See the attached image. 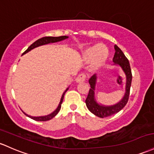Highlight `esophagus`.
Segmentation results:
<instances>
[{"label": "esophagus", "instance_id": "esophagus-1", "mask_svg": "<svg viewBox=\"0 0 154 154\" xmlns=\"http://www.w3.org/2000/svg\"><path fill=\"white\" fill-rule=\"evenodd\" d=\"M86 76L85 74H80L77 77H76L75 81L77 82H82L85 80Z\"/></svg>", "mask_w": 154, "mask_h": 154}]
</instances>
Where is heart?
<instances>
[{
	"label": "heart",
	"mask_w": 154,
	"mask_h": 154,
	"mask_svg": "<svg viewBox=\"0 0 154 154\" xmlns=\"http://www.w3.org/2000/svg\"><path fill=\"white\" fill-rule=\"evenodd\" d=\"M107 57L108 50L104 45H94L88 47L82 52L84 60L91 61V66L94 69H97L103 66Z\"/></svg>",
	"instance_id": "1"
}]
</instances>
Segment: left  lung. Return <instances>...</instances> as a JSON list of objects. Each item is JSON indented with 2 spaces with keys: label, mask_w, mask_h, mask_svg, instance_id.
<instances>
[{
  "label": "left lung",
  "mask_w": 154,
  "mask_h": 154,
  "mask_svg": "<svg viewBox=\"0 0 154 154\" xmlns=\"http://www.w3.org/2000/svg\"><path fill=\"white\" fill-rule=\"evenodd\" d=\"M114 58L112 61L115 64H118L123 69L126 74V93L121 102L118 104L112 106H102L98 104L94 99V90H95V85L96 82V74L93 75L89 80V84L91 85V88L89 91L88 95L85 99V104L88 109L91 111L93 114L98 116L99 118H106L108 116H111L121 111L127 104L129 100L130 88L131 85V80H132V74H131V67L127 58L125 56L122 50L118 47L117 45H115Z\"/></svg>",
  "instance_id": "8db88e82"
}]
</instances>
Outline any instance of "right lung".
Returning <instances> with one entry per match:
<instances>
[{"label": "right lung", "mask_w": 154, "mask_h": 154, "mask_svg": "<svg viewBox=\"0 0 154 154\" xmlns=\"http://www.w3.org/2000/svg\"><path fill=\"white\" fill-rule=\"evenodd\" d=\"M68 38V36H58V37H52V36L42 37V38H39V39H38V40H36V41L35 42H33V43L32 44V45H30V46L28 47V48L27 49V50H25L24 52H23V54L27 53V52H29L30 50H33V49L35 48V47L41 46V45H46V44L54 43V42L62 41V40L65 39V38ZM67 90H68V88H67L66 90L65 91V92H64L63 94V95H62L61 99H60V103H59V105H58V108H57V109H55V110L53 112L51 113V114L48 115V116H41V117H32V116H28V115L25 114V113L24 112L25 115H26L28 117L32 118V119L35 120V121H49V120L52 119V118L55 117V116H56V115L59 112V111H60V107H61V104H62V102H63V99L64 95H65V93L66 92Z\"/></svg>", "instance_id": "1"}]
</instances>
